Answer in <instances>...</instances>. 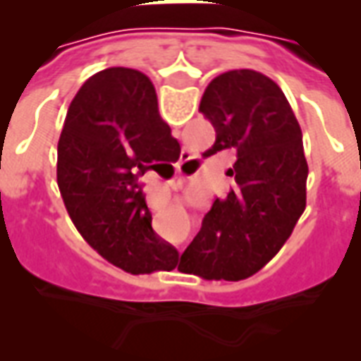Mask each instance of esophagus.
<instances>
[{
	"label": "esophagus",
	"mask_w": 361,
	"mask_h": 361,
	"mask_svg": "<svg viewBox=\"0 0 361 361\" xmlns=\"http://www.w3.org/2000/svg\"><path fill=\"white\" fill-rule=\"evenodd\" d=\"M189 162H191V160H185V162H183V164H181V168H183V166H188ZM149 204H150V209H154V211H158V209H160V207H162V199H158V197H150L149 199Z\"/></svg>",
	"instance_id": "esophagus-1"
}]
</instances>
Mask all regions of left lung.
<instances>
[{"instance_id": "8db88e82", "label": "left lung", "mask_w": 361, "mask_h": 361, "mask_svg": "<svg viewBox=\"0 0 361 361\" xmlns=\"http://www.w3.org/2000/svg\"><path fill=\"white\" fill-rule=\"evenodd\" d=\"M199 111L216 131L204 157L232 150V188L214 199L183 251L180 271L207 280H243L261 271L305 209L307 160L302 129L276 82L253 69L214 77Z\"/></svg>"}]
</instances>
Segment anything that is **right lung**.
<instances>
[{"mask_svg": "<svg viewBox=\"0 0 361 361\" xmlns=\"http://www.w3.org/2000/svg\"><path fill=\"white\" fill-rule=\"evenodd\" d=\"M178 158L145 73L110 67L75 94L58 142V185L77 230L111 265L131 274L176 267L178 251L154 234L139 178L172 170Z\"/></svg>", "mask_w": 361, "mask_h": 361, "instance_id": "add662e5", "label": "right lung"}]
</instances>
